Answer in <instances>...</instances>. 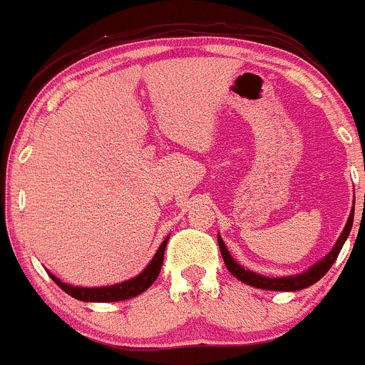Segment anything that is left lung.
<instances>
[{
	"label": "left lung",
	"instance_id": "left-lung-1",
	"mask_svg": "<svg viewBox=\"0 0 365 365\" xmlns=\"http://www.w3.org/2000/svg\"><path fill=\"white\" fill-rule=\"evenodd\" d=\"M351 227H353V212L349 215L344 230H342L341 236H339L337 243L334 245V248H331V250L328 252L321 261H317L316 264L310 266L307 272L300 273V275L277 277V279L275 277H262L259 275V273L250 272V269H245L243 266L237 264V262L232 259V255L229 254V250H227L225 243H223V240L220 237V234H218V245H220V252H222V257H223V262H225L227 269H229L237 280H241V282L248 284V286L259 287V289H266V291H300V289H305V287L312 286V284H316L317 280H319L321 277L331 268V264H334L335 259H337L339 252H341L342 245H344V241L348 240Z\"/></svg>",
	"mask_w": 365,
	"mask_h": 365
}]
</instances>
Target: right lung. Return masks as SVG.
Listing matches in <instances>:
<instances>
[{
    "mask_svg": "<svg viewBox=\"0 0 365 365\" xmlns=\"http://www.w3.org/2000/svg\"><path fill=\"white\" fill-rule=\"evenodd\" d=\"M167 236L165 241L161 243V247L158 248V252L154 254L153 261L147 264V268L143 269L140 275H136L135 279H129L125 282L113 284V286L106 287H78V286H68V284L61 282L58 277H55L53 273H49L53 280H55L56 286H60V289H63L65 293L71 294L72 298L81 302H120V300H129L133 297H138L140 293L149 289L154 284V280L158 279L161 272V266H163V255L165 248H167Z\"/></svg>",
    "mask_w": 365,
    "mask_h": 365,
    "instance_id": "obj_1",
    "label": "right lung"
}]
</instances>
